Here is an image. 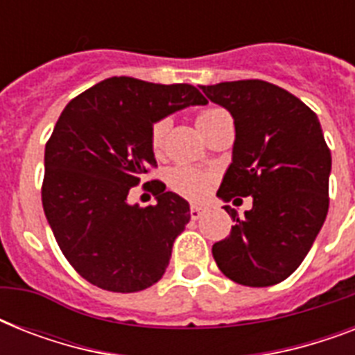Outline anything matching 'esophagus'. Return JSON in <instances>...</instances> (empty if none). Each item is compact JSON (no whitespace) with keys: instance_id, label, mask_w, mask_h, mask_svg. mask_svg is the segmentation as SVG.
<instances>
[{"instance_id":"esophagus-1","label":"esophagus","mask_w":355,"mask_h":355,"mask_svg":"<svg viewBox=\"0 0 355 355\" xmlns=\"http://www.w3.org/2000/svg\"><path fill=\"white\" fill-rule=\"evenodd\" d=\"M205 214V210L200 208V206L197 205H191L189 206V216H191V219H200V216Z\"/></svg>"}]
</instances>
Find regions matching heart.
Masks as SVG:
<instances>
[{
    "mask_svg": "<svg viewBox=\"0 0 355 355\" xmlns=\"http://www.w3.org/2000/svg\"><path fill=\"white\" fill-rule=\"evenodd\" d=\"M228 116L227 110H223L219 107H206L202 110H199L197 114V127L202 130V134L208 132V128L217 121V119ZM169 123L167 119H160L156 121L150 128V149L155 153H160L164 149V141H166V134ZM167 180H169V186H171L177 193L184 195V197H189V199H199L206 193V189L210 186V175L200 169H195V167L189 166H177L173 167L169 175H167Z\"/></svg>",
    "mask_w": 355,
    "mask_h": 355,
    "instance_id": "b5f03b06",
    "label": "heart"
}]
</instances>
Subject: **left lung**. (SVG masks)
<instances>
[{"label":"left lung","mask_w":355,"mask_h":355,"mask_svg":"<svg viewBox=\"0 0 355 355\" xmlns=\"http://www.w3.org/2000/svg\"><path fill=\"white\" fill-rule=\"evenodd\" d=\"M202 92L236 125L232 164L217 197H252L243 217L225 206L236 225L211 247L214 259L241 286L280 284L302 263L328 214L331 155L319 118L298 97L259 79Z\"/></svg>","instance_id":"1"}]
</instances>
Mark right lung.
Returning <instances> with one entry per match:
<instances>
[{"instance_id": "obj_1", "label": "right lung", "mask_w": 355, "mask_h": 355, "mask_svg": "<svg viewBox=\"0 0 355 355\" xmlns=\"http://www.w3.org/2000/svg\"><path fill=\"white\" fill-rule=\"evenodd\" d=\"M206 103L191 85L110 77L66 105L46 144L42 205L58 247L85 280L136 293L164 276L189 223L188 200L160 180L144 184L156 205H128L127 197L156 166L153 123Z\"/></svg>"}]
</instances>
